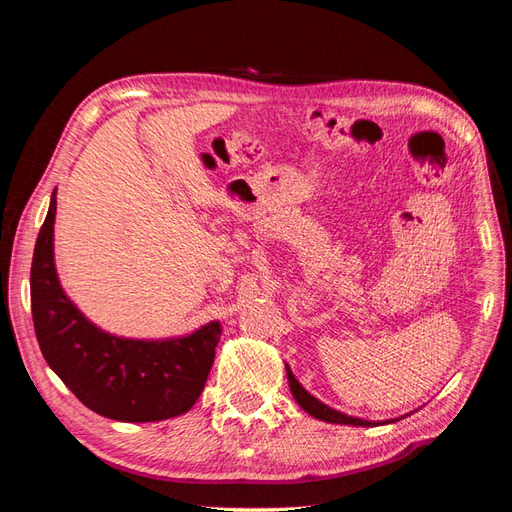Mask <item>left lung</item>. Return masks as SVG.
<instances>
[{
	"label": "left lung",
	"mask_w": 512,
	"mask_h": 512,
	"mask_svg": "<svg viewBox=\"0 0 512 512\" xmlns=\"http://www.w3.org/2000/svg\"><path fill=\"white\" fill-rule=\"evenodd\" d=\"M286 376H288V386H290V393L292 397L297 399V404L309 414L318 418V421H324V423H335V425H354V427H374V425H382V423H395L399 421V418H391V421H365V418H359V416H348L344 412H339L327 404H322L320 399H316L312 393H307L303 389V384L294 378V374L290 371V367L286 365Z\"/></svg>",
	"instance_id": "obj_1"
}]
</instances>
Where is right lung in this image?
Instances as JSON below:
<instances>
[{"label": "right lung", "instance_id": "1", "mask_svg": "<svg viewBox=\"0 0 512 512\" xmlns=\"http://www.w3.org/2000/svg\"><path fill=\"white\" fill-rule=\"evenodd\" d=\"M55 194L32 260V316L44 361L89 410L113 421L153 423L185 414L205 389L222 324L211 320L164 339L119 337L96 327L59 284Z\"/></svg>", "mask_w": 512, "mask_h": 512}]
</instances>
